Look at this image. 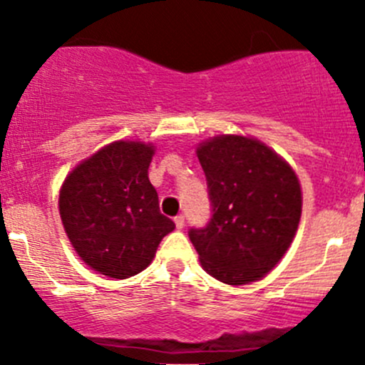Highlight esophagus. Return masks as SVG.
<instances>
[{"label":"esophagus","instance_id":"obj_1","mask_svg":"<svg viewBox=\"0 0 365 365\" xmlns=\"http://www.w3.org/2000/svg\"><path fill=\"white\" fill-rule=\"evenodd\" d=\"M175 225H176V229H183V225H185V216H183V214H178V216L175 217Z\"/></svg>","mask_w":365,"mask_h":365}]
</instances>
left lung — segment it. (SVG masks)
<instances>
[{
  "label": "left lung",
  "mask_w": 365,
  "mask_h": 365,
  "mask_svg": "<svg viewBox=\"0 0 365 365\" xmlns=\"http://www.w3.org/2000/svg\"><path fill=\"white\" fill-rule=\"evenodd\" d=\"M210 221L189 237L203 268L227 284L263 277L290 247L301 220L294 169L261 142L221 135L198 148Z\"/></svg>",
  "instance_id": "1"
}]
</instances>
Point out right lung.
<instances>
[{
  "label": "right lung",
  "instance_id": "right-lung-1",
  "mask_svg": "<svg viewBox=\"0 0 365 365\" xmlns=\"http://www.w3.org/2000/svg\"><path fill=\"white\" fill-rule=\"evenodd\" d=\"M153 145L113 142L64 180L59 212L81 259L95 272L125 279L144 270L175 223L160 212L148 176Z\"/></svg>",
  "mask_w": 365,
  "mask_h": 365
}]
</instances>
